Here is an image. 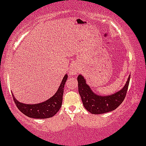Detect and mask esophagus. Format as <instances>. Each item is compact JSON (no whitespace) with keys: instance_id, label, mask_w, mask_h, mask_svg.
<instances>
[{"instance_id":"34e87169","label":"esophagus","mask_w":146,"mask_h":146,"mask_svg":"<svg viewBox=\"0 0 146 146\" xmlns=\"http://www.w3.org/2000/svg\"><path fill=\"white\" fill-rule=\"evenodd\" d=\"M80 71V69L78 68V67L76 64H72V66L70 67V69H69V74L70 75H76Z\"/></svg>"}]
</instances>
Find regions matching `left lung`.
<instances>
[{"label": "left lung", "mask_w": 146, "mask_h": 146, "mask_svg": "<svg viewBox=\"0 0 146 146\" xmlns=\"http://www.w3.org/2000/svg\"><path fill=\"white\" fill-rule=\"evenodd\" d=\"M130 75L126 84L121 89L110 96L98 95L90 89L86 81L82 75L78 76V91L82 100L83 106L90 113L100 114L114 111L123 102L127 94Z\"/></svg>", "instance_id": "1"}]
</instances>
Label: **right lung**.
<instances>
[{
	"label": "right lung",
	"instance_id": "1",
	"mask_svg": "<svg viewBox=\"0 0 146 146\" xmlns=\"http://www.w3.org/2000/svg\"><path fill=\"white\" fill-rule=\"evenodd\" d=\"M68 76L65 74L56 94L44 102L37 104H25L17 101L12 94L14 102L21 113L30 118L44 119L54 116L62 106L64 86Z\"/></svg>",
	"mask_w": 146,
	"mask_h": 146
}]
</instances>
